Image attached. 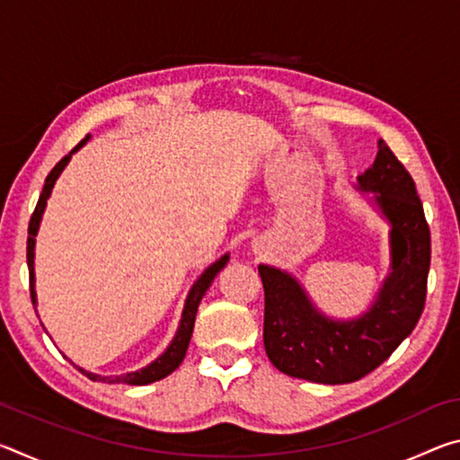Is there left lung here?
<instances>
[{"instance_id": "obj_1", "label": "left lung", "mask_w": 460, "mask_h": 460, "mask_svg": "<svg viewBox=\"0 0 460 460\" xmlns=\"http://www.w3.org/2000/svg\"><path fill=\"white\" fill-rule=\"evenodd\" d=\"M376 162L357 176L361 192L389 223V276L371 308L359 318L334 321L318 310L288 271L261 266L266 294L263 345L274 367L286 376L337 385L377 369L414 331L426 302L430 270V229L416 184L384 139Z\"/></svg>"}]
</instances>
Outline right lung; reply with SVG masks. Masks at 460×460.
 I'll return each mask as SVG.
<instances>
[{"label": "right lung", "instance_id": "right-lung-1", "mask_svg": "<svg viewBox=\"0 0 460 460\" xmlns=\"http://www.w3.org/2000/svg\"><path fill=\"white\" fill-rule=\"evenodd\" d=\"M91 136H87L84 139H81L79 144H76L71 152H68L65 158H62L57 166L50 170V174L46 176V182H44V189L40 199H38V205L32 213V219H30L28 225V247H26V255H28V270H30V296H32V305L36 306V290H34V284H36V278H34V245H36V235H38V229H40V221H42V215H44V208H46V200H49L50 192L54 189V182H57V178L60 176L62 170L68 164V160H71V155L81 150V147L87 144V139ZM229 261V253L223 255L219 261H215L213 266H208L205 271H202L200 278L197 282L192 284L189 296H186V302H184V310H182V318H181V324H178V331H176V337L170 342L168 349L164 353H162L158 359L152 361L147 367L139 369V371H131L126 373V376H115V377H103V376H97V373H91V371H84L83 367H75L79 369L81 373H84L89 379L93 381H103V384H128V385H147V384H154V381L158 379H164L166 376H170L178 365L182 363L184 355H186V349H189V342L192 337V329H194V318H197V310L199 305L202 300V296L208 290V286L213 284L215 276L219 274V271L227 266Z\"/></svg>", "mask_w": 460, "mask_h": 460}]
</instances>
